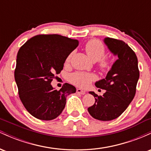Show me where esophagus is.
I'll return each mask as SVG.
<instances>
[{"label":"esophagus","instance_id":"34e87169","mask_svg":"<svg viewBox=\"0 0 151 151\" xmlns=\"http://www.w3.org/2000/svg\"><path fill=\"white\" fill-rule=\"evenodd\" d=\"M77 93L78 94H81V95H84L86 93V91H84V90H81V89H77Z\"/></svg>","mask_w":151,"mask_h":151}]
</instances>
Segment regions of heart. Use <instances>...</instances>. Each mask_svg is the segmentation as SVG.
I'll return each mask as SVG.
<instances>
[{"mask_svg": "<svg viewBox=\"0 0 151 151\" xmlns=\"http://www.w3.org/2000/svg\"><path fill=\"white\" fill-rule=\"evenodd\" d=\"M84 49L89 58L93 62L99 61V66L102 70H108L109 67V61L107 59L104 58L105 49L103 44L98 40H91L85 45ZM71 55H68L66 59V63L70 62ZM70 81L79 87H86L95 79V76L92 74L86 72H77L72 74L70 77Z\"/></svg>", "mask_w": 151, "mask_h": 151, "instance_id": "heart-1", "label": "heart"}]
</instances>
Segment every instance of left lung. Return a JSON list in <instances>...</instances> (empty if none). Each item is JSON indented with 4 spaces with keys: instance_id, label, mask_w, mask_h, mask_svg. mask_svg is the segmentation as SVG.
<instances>
[{
    "instance_id": "8db88e82",
    "label": "left lung",
    "mask_w": 151,
    "mask_h": 151,
    "mask_svg": "<svg viewBox=\"0 0 151 151\" xmlns=\"http://www.w3.org/2000/svg\"><path fill=\"white\" fill-rule=\"evenodd\" d=\"M104 42L117 60L114 62L105 79L96 81L95 86L106 90L99 96L93 91L95 103L88 108L90 115L100 121L116 119L127 109L136 93L139 79L138 59L130 47L124 41L105 37Z\"/></svg>"
}]
</instances>
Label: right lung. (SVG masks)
Here are the masks:
<instances>
[{
    "instance_id": "add662e5",
    "label": "right lung",
    "mask_w": 151,
    "mask_h": 151,
    "mask_svg": "<svg viewBox=\"0 0 151 151\" xmlns=\"http://www.w3.org/2000/svg\"><path fill=\"white\" fill-rule=\"evenodd\" d=\"M78 45L77 40L60 35H39L20 48L15 80L22 104L34 117L44 121L56 119L65 109L67 96L76 92L68 83L58 91L51 82Z\"/></svg>"
}]
</instances>
